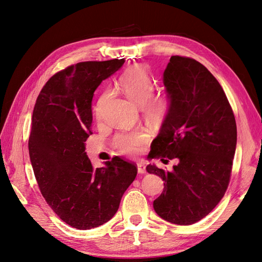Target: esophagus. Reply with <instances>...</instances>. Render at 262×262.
<instances>
[{"label": "esophagus", "instance_id": "obj_1", "mask_svg": "<svg viewBox=\"0 0 262 262\" xmlns=\"http://www.w3.org/2000/svg\"><path fill=\"white\" fill-rule=\"evenodd\" d=\"M138 171L139 173H145L146 169H145V165L142 164V163H138Z\"/></svg>", "mask_w": 262, "mask_h": 262}]
</instances>
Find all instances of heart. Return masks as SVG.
I'll use <instances>...</instances> for the list:
<instances>
[{"instance_id": "1", "label": "heart", "mask_w": 262, "mask_h": 262, "mask_svg": "<svg viewBox=\"0 0 262 262\" xmlns=\"http://www.w3.org/2000/svg\"><path fill=\"white\" fill-rule=\"evenodd\" d=\"M119 86L133 104L141 108L146 120L153 124L161 123L168 114L170 101L167 95L154 94L155 83L143 68L134 67L129 69L120 77ZM109 96V92H104L99 98L95 112L99 120L101 107ZM148 142V134L143 129H134L118 133L114 143L122 154L134 155L139 153Z\"/></svg>"}]
</instances>
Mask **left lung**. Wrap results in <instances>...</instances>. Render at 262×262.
I'll return each instance as SVG.
<instances>
[{
	"label": "left lung",
	"mask_w": 262,
	"mask_h": 262,
	"mask_svg": "<svg viewBox=\"0 0 262 262\" xmlns=\"http://www.w3.org/2000/svg\"><path fill=\"white\" fill-rule=\"evenodd\" d=\"M170 101L168 114L153 141L152 158H176L171 171L156 165L146 170L164 180L155 212L177 225L202 220L223 198L237 142L236 121L222 86L193 59L172 55L163 75Z\"/></svg>",
	"instance_id": "obj_1"
}]
</instances>
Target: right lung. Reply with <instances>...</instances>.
<instances>
[{"instance_id": "right-lung-1", "label": "right lung", "mask_w": 262, "mask_h": 262, "mask_svg": "<svg viewBox=\"0 0 262 262\" xmlns=\"http://www.w3.org/2000/svg\"><path fill=\"white\" fill-rule=\"evenodd\" d=\"M123 63H76L50 77L36 100L28 141L35 177L53 212L77 229L112 219L138 173L136 165L119 156L95 169L85 152L93 134L94 92Z\"/></svg>"}]
</instances>
